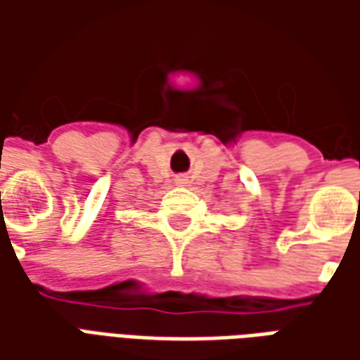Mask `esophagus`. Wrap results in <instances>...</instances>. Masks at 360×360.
Here are the masks:
<instances>
[{"label": "esophagus", "mask_w": 360, "mask_h": 360, "mask_svg": "<svg viewBox=\"0 0 360 360\" xmlns=\"http://www.w3.org/2000/svg\"><path fill=\"white\" fill-rule=\"evenodd\" d=\"M177 183H179V185H183V183H187V179H183V177H177Z\"/></svg>", "instance_id": "1"}]
</instances>
